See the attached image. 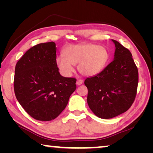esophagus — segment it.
Here are the masks:
<instances>
[{
	"label": "esophagus",
	"instance_id": "34e87169",
	"mask_svg": "<svg viewBox=\"0 0 153 153\" xmlns=\"http://www.w3.org/2000/svg\"><path fill=\"white\" fill-rule=\"evenodd\" d=\"M83 83V80L82 79H77V85H81Z\"/></svg>",
	"mask_w": 153,
	"mask_h": 153
}]
</instances>
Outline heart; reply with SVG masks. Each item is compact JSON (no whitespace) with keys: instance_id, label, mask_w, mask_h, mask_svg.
<instances>
[{"instance_id":"obj_1","label":"heart","mask_w":153,"mask_h":153,"mask_svg":"<svg viewBox=\"0 0 153 153\" xmlns=\"http://www.w3.org/2000/svg\"><path fill=\"white\" fill-rule=\"evenodd\" d=\"M108 59L109 55L105 47L86 42L66 46L63 55L58 56L56 63L61 73L65 77L71 76L74 71V65L77 64L82 75L93 76L104 69Z\"/></svg>"}]
</instances>
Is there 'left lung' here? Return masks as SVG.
Returning a JSON list of instances; mask_svg holds the SVG:
<instances>
[{"label": "left lung", "instance_id": "left-lung-1", "mask_svg": "<svg viewBox=\"0 0 153 153\" xmlns=\"http://www.w3.org/2000/svg\"><path fill=\"white\" fill-rule=\"evenodd\" d=\"M114 60L96 76L88 77L87 102L95 115L111 119L128 111L135 100L138 84V68L128 48L117 41Z\"/></svg>", "mask_w": 153, "mask_h": 153}]
</instances>
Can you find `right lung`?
<instances>
[{
	"mask_svg": "<svg viewBox=\"0 0 153 153\" xmlns=\"http://www.w3.org/2000/svg\"><path fill=\"white\" fill-rule=\"evenodd\" d=\"M56 50L54 42L38 44L26 51L15 65V97L36 120H55L76 89V78L59 74Z\"/></svg>",
	"mask_w": 153,
	"mask_h": 153,
	"instance_id": "obj_1",
	"label": "right lung"
}]
</instances>
